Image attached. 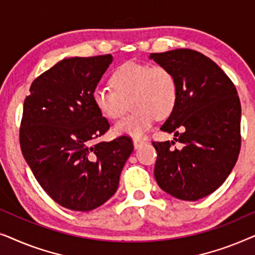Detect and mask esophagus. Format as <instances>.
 I'll return each instance as SVG.
<instances>
[{"mask_svg":"<svg viewBox=\"0 0 255 255\" xmlns=\"http://www.w3.org/2000/svg\"><path fill=\"white\" fill-rule=\"evenodd\" d=\"M144 140H141V139H133V147H134V149H137V148H139L140 147V146L144 144Z\"/></svg>","mask_w":255,"mask_h":255,"instance_id":"esophagus-1","label":"esophagus"}]
</instances>
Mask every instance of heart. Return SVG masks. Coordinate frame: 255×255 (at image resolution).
<instances>
[{
  "mask_svg": "<svg viewBox=\"0 0 255 255\" xmlns=\"http://www.w3.org/2000/svg\"><path fill=\"white\" fill-rule=\"evenodd\" d=\"M109 87L97 86L93 92L95 107L103 116L117 120L128 109V117L115 125L116 134L141 137L152 127L155 117L167 118L177 99V85L173 73L163 66L128 61L115 69Z\"/></svg>",
  "mask_w": 255,
  "mask_h": 255,
  "instance_id": "obj_1",
  "label": "heart"
}]
</instances>
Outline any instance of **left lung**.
<instances>
[{
  "label": "left lung",
  "mask_w": 255,
  "mask_h": 255,
  "mask_svg": "<svg viewBox=\"0 0 255 255\" xmlns=\"http://www.w3.org/2000/svg\"><path fill=\"white\" fill-rule=\"evenodd\" d=\"M177 85L173 113L160 128L174 140L155 142L154 176L159 187L183 201L203 198L224 183L240 151L242 107L229 76L200 52L177 48L151 53ZM179 141L183 148L173 149Z\"/></svg>",
  "instance_id": "left-lung-1"
}]
</instances>
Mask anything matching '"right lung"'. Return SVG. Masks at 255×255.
<instances>
[{"mask_svg":"<svg viewBox=\"0 0 255 255\" xmlns=\"http://www.w3.org/2000/svg\"><path fill=\"white\" fill-rule=\"evenodd\" d=\"M113 59H64L34 80L24 101V159L48 196L69 210L90 211L106 203L133 151L127 135L92 144L110 127L93 92Z\"/></svg>","mask_w":255,"mask_h":255,"instance_id":"obj_1","label":"right lung"}]
</instances>
